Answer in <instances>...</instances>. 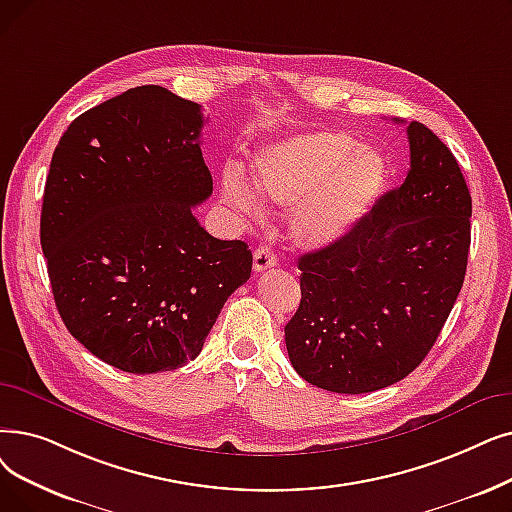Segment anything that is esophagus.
Segmentation results:
<instances>
[{
	"label": "esophagus",
	"mask_w": 512,
	"mask_h": 512,
	"mask_svg": "<svg viewBox=\"0 0 512 512\" xmlns=\"http://www.w3.org/2000/svg\"><path fill=\"white\" fill-rule=\"evenodd\" d=\"M278 263V255L272 247H259L255 253H253V268L255 272H265L274 268V265Z\"/></svg>",
	"instance_id": "esophagus-1"
}]
</instances>
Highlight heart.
Here are the masks:
<instances>
[{
  "label": "heart",
  "instance_id": "b5f03b06",
  "mask_svg": "<svg viewBox=\"0 0 512 512\" xmlns=\"http://www.w3.org/2000/svg\"><path fill=\"white\" fill-rule=\"evenodd\" d=\"M255 190L263 201L297 205L291 234L307 249L341 240L370 213L389 182L387 154L343 129L297 133L255 159ZM224 194L249 217L261 205L236 171H226Z\"/></svg>",
  "mask_w": 512,
  "mask_h": 512
}]
</instances>
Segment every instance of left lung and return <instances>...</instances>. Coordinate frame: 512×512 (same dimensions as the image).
Masks as SVG:
<instances>
[{
	"mask_svg": "<svg viewBox=\"0 0 512 512\" xmlns=\"http://www.w3.org/2000/svg\"><path fill=\"white\" fill-rule=\"evenodd\" d=\"M410 171L341 240L299 257L284 326L301 379L335 393L389 387L427 358L464 282L473 203L450 148L408 125Z\"/></svg>",
	"mask_w": 512,
	"mask_h": 512,
	"instance_id": "obj_1",
	"label": "left lung"
}]
</instances>
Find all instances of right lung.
Here are the masks:
<instances>
[{
	"label": "right lung",
	"instance_id": "1",
	"mask_svg": "<svg viewBox=\"0 0 512 512\" xmlns=\"http://www.w3.org/2000/svg\"><path fill=\"white\" fill-rule=\"evenodd\" d=\"M201 104L142 85L77 117L50 163L41 249L71 335L123 372L175 370L201 353L251 278L242 240L192 213L213 192Z\"/></svg>",
	"mask_w": 512,
	"mask_h": 512
}]
</instances>
